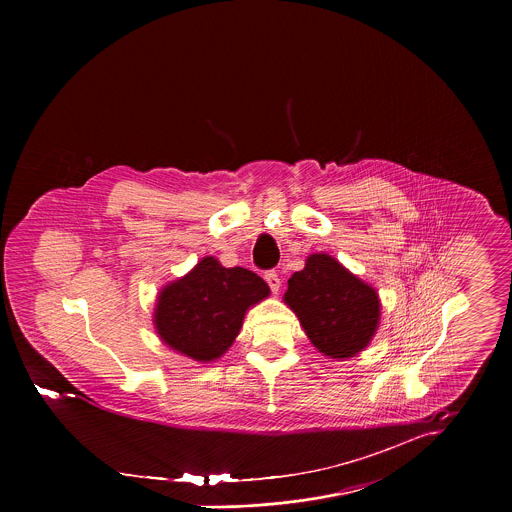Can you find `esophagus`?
Instances as JSON below:
<instances>
[{"instance_id": "1", "label": "esophagus", "mask_w": 512, "mask_h": 512, "mask_svg": "<svg viewBox=\"0 0 512 512\" xmlns=\"http://www.w3.org/2000/svg\"><path fill=\"white\" fill-rule=\"evenodd\" d=\"M266 282H268V286H270V290H272V292H280L282 282H280V276H278L276 272H268V274H266Z\"/></svg>"}]
</instances>
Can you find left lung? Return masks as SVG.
I'll list each match as a JSON object with an SVG mask.
<instances>
[{
	"instance_id": "left-lung-1",
	"label": "left lung",
	"mask_w": 512,
	"mask_h": 512,
	"mask_svg": "<svg viewBox=\"0 0 512 512\" xmlns=\"http://www.w3.org/2000/svg\"><path fill=\"white\" fill-rule=\"evenodd\" d=\"M284 303L311 345L337 361L363 353L380 325L376 288L325 252L307 256L303 270L288 280Z\"/></svg>"
}]
</instances>
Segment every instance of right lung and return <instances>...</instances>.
Instances as JSON below:
<instances>
[{"label":"right lung","mask_w":512,"mask_h":512,"mask_svg":"<svg viewBox=\"0 0 512 512\" xmlns=\"http://www.w3.org/2000/svg\"><path fill=\"white\" fill-rule=\"evenodd\" d=\"M268 295L258 274L224 268L215 256H205L157 293L153 327L161 343L179 355L201 365L215 363L238 337L246 311Z\"/></svg>","instance_id":"right-lung-1"}]
</instances>
